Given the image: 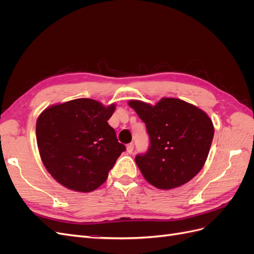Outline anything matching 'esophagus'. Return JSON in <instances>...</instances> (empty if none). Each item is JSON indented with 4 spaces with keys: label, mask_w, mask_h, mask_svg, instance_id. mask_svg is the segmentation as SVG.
Returning a JSON list of instances; mask_svg holds the SVG:
<instances>
[{
    "label": "esophagus",
    "mask_w": 254,
    "mask_h": 254,
    "mask_svg": "<svg viewBox=\"0 0 254 254\" xmlns=\"http://www.w3.org/2000/svg\"><path fill=\"white\" fill-rule=\"evenodd\" d=\"M133 148H134V145L133 143H130L127 145V152L128 153H131L133 151Z\"/></svg>",
    "instance_id": "1"
}]
</instances>
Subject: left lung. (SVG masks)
<instances>
[{
	"instance_id": "obj_1",
	"label": "left lung",
	"mask_w": 254,
	"mask_h": 254,
	"mask_svg": "<svg viewBox=\"0 0 254 254\" xmlns=\"http://www.w3.org/2000/svg\"><path fill=\"white\" fill-rule=\"evenodd\" d=\"M128 105L146 124L147 152L135 157L144 178L160 190L183 186L200 172L214 136L204 111L179 98L163 97L152 106L131 99Z\"/></svg>"
}]
</instances>
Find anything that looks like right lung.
<instances>
[{
  "mask_svg": "<svg viewBox=\"0 0 254 254\" xmlns=\"http://www.w3.org/2000/svg\"><path fill=\"white\" fill-rule=\"evenodd\" d=\"M117 105L77 98L43 110L36 124L43 165L61 186L81 193L99 188L126 149L108 124Z\"/></svg>",
  "mask_w": 254,
  "mask_h": 254,
  "instance_id": "right-lung-1",
  "label": "right lung"
}]
</instances>
